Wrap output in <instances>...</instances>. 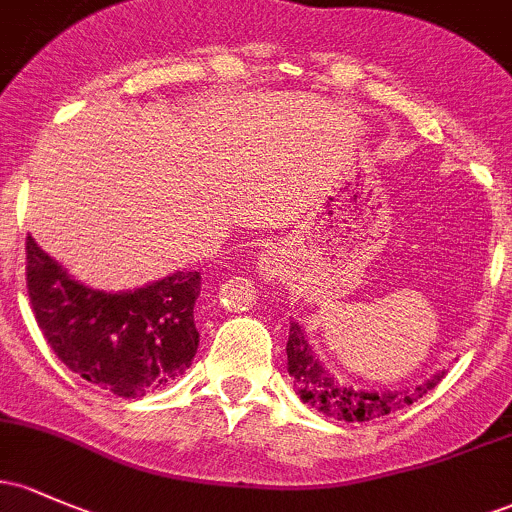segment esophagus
<instances>
[{
  "instance_id": "1",
  "label": "esophagus",
  "mask_w": 512,
  "mask_h": 512,
  "mask_svg": "<svg viewBox=\"0 0 512 512\" xmlns=\"http://www.w3.org/2000/svg\"><path fill=\"white\" fill-rule=\"evenodd\" d=\"M262 269H265V272H277V260H274V257H269V255H265L262 257Z\"/></svg>"
}]
</instances>
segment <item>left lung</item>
<instances>
[{"instance_id":"obj_1","label":"left lung","mask_w":512,"mask_h":512,"mask_svg":"<svg viewBox=\"0 0 512 512\" xmlns=\"http://www.w3.org/2000/svg\"><path fill=\"white\" fill-rule=\"evenodd\" d=\"M286 357H289V374L303 401L316 406L328 418L345 420V423H364V420H374L381 418V415L401 411V408L418 401L420 396H425L430 389H435L442 381V376H445V372L435 374L425 384L415 386L413 391H355L350 386L338 384L333 376L320 367L299 323L289 325Z\"/></svg>"}]
</instances>
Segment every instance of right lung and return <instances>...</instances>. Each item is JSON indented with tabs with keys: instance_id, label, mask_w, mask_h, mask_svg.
Wrapping results in <instances>:
<instances>
[{
	"instance_id": "obj_1",
	"label": "right lung",
	"mask_w": 512,
	"mask_h": 512,
	"mask_svg": "<svg viewBox=\"0 0 512 512\" xmlns=\"http://www.w3.org/2000/svg\"><path fill=\"white\" fill-rule=\"evenodd\" d=\"M26 286L38 328L60 362L116 396L140 398L172 384L196 355L199 272L104 294L67 277L28 235Z\"/></svg>"
}]
</instances>
